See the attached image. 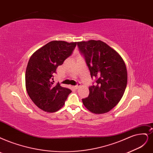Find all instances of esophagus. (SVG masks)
<instances>
[{
    "label": "esophagus",
    "mask_w": 153,
    "mask_h": 153,
    "mask_svg": "<svg viewBox=\"0 0 153 153\" xmlns=\"http://www.w3.org/2000/svg\"><path fill=\"white\" fill-rule=\"evenodd\" d=\"M81 86V84H80V83H78L77 84V85H76V86H73V88H74V89H78Z\"/></svg>",
    "instance_id": "obj_1"
}]
</instances>
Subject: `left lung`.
Listing matches in <instances>:
<instances>
[{
  "instance_id": "8db88e82",
  "label": "left lung",
  "mask_w": 153,
  "mask_h": 153,
  "mask_svg": "<svg viewBox=\"0 0 153 153\" xmlns=\"http://www.w3.org/2000/svg\"><path fill=\"white\" fill-rule=\"evenodd\" d=\"M77 45L85 56L95 85L89 88L84 106L95 114L108 112L119 103L127 86V68L120 55L101 40L79 42Z\"/></svg>"
}]
</instances>
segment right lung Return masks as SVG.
<instances>
[{"label":"right lung","instance_id":"1","mask_svg":"<svg viewBox=\"0 0 153 153\" xmlns=\"http://www.w3.org/2000/svg\"><path fill=\"white\" fill-rule=\"evenodd\" d=\"M77 42L52 41L34 52L25 74L27 93L39 108L48 113L60 110L65 104L70 89L55 84L53 76L59 65L72 54Z\"/></svg>","mask_w":153,"mask_h":153}]
</instances>
